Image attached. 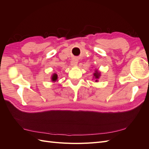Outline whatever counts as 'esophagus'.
<instances>
[{
  "mask_svg": "<svg viewBox=\"0 0 149 149\" xmlns=\"http://www.w3.org/2000/svg\"><path fill=\"white\" fill-rule=\"evenodd\" d=\"M78 59L76 58H73V60H72V61H71V65L72 66H76V65H77V64H78Z\"/></svg>",
  "mask_w": 149,
  "mask_h": 149,
  "instance_id": "1",
  "label": "esophagus"
}]
</instances>
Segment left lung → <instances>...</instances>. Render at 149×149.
<instances>
[{
    "label": "left lung",
    "instance_id": "1",
    "mask_svg": "<svg viewBox=\"0 0 149 149\" xmlns=\"http://www.w3.org/2000/svg\"><path fill=\"white\" fill-rule=\"evenodd\" d=\"M101 76V73H100V72H98V71L97 70H96L95 71V73H94V78H95L96 79V81L97 82V79H99V78H100V76Z\"/></svg>",
    "mask_w": 149,
    "mask_h": 149
}]
</instances>
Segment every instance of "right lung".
<instances>
[{
	"label": "right lung",
	"mask_w": 149,
	"mask_h": 149,
	"mask_svg": "<svg viewBox=\"0 0 149 149\" xmlns=\"http://www.w3.org/2000/svg\"><path fill=\"white\" fill-rule=\"evenodd\" d=\"M58 79V75L56 73H54L52 76V81H56Z\"/></svg>",
	"instance_id": "add662e5"
}]
</instances>
